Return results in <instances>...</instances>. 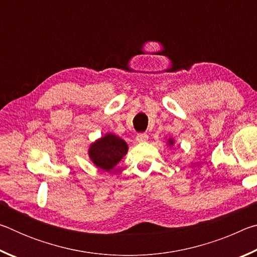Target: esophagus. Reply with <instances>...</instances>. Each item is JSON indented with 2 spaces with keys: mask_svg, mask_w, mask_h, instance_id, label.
<instances>
[{
  "mask_svg": "<svg viewBox=\"0 0 257 257\" xmlns=\"http://www.w3.org/2000/svg\"><path fill=\"white\" fill-rule=\"evenodd\" d=\"M137 142L139 143H145L147 142V139H149V135L145 134V133H142V134H138L136 136Z\"/></svg>",
  "mask_w": 257,
  "mask_h": 257,
  "instance_id": "esophagus-1",
  "label": "esophagus"
}]
</instances>
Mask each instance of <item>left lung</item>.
I'll return each mask as SVG.
<instances>
[{
    "label": "left lung",
    "instance_id": "8db88e82",
    "mask_svg": "<svg viewBox=\"0 0 257 257\" xmlns=\"http://www.w3.org/2000/svg\"><path fill=\"white\" fill-rule=\"evenodd\" d=\"M168 144H169V146H173V144H175V141H173L172 138H169L168 139Z\"/></svg>",
    "mask_w": 257,
    "mask_h": 257
}]
</instances>
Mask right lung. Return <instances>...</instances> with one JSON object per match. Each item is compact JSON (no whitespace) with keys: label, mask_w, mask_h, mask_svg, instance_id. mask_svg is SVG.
Returning <instances> with one entry per match:
<instances>
[{"label":"right lung","mask_w":257,"mask_h":257,"mask_svg":"<svg viewBox=\"0 0 257 257\" xmlns=\"http://www.w3.org/2000/svg\"><path fill=\"white\" fill-rule=\"evenodd\" d=\"M128 145L123 139L113 134L97 139L89 146L88 155L92 162L104 171H110L127 154Z\"/></svg>","instance_id":"add662e5"}]
</instances>
